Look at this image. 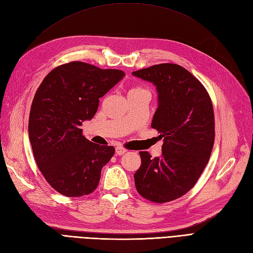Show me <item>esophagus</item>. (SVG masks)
<instances>
[{"mask_svg":"<svg viewBox=\"0 0 253 253\" xmlns=\"http://www.w3.org/2000/svg\"><path fill=\"white\" fill-rule=\"evenodd\" d=\"M126 152V149H125L124 147H117L116 148V154L117 155H124Z\"/></svg>","mask_w":253,"mask_h":253,"instance_id":"esophagus-1","label":"esophagus"}]
</instances>
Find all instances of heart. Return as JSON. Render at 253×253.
Segmentation results:
<instances>
[{"instance_id": "b5f03b06", "label": "heart", "mask_w": 253, "mask_h": 253, "mask_svg": "<svg viewBox=\"0 0 253 253\" xmlns=\"http://www.w3.org/2000/svg\"><path fill=\"white\" fill-rule=\"evenodd\" d=\"M142 90H145V89L141 88V87H134L132 89H129L128 93H134V91H142Z\"/></svg>"}]
</instances>
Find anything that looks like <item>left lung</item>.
I'll return each instance as SVG.
<instances>
[{
	"label": "left lung",
	"instance_id": "left-lung-1",
	"mask_svg": "<svg viewBox=\"0 0 253 253\" xmlns=\"http://www.w3.org/2000/svg\"><path fill=\"white\" fill-rule=\"evenodd\" d=\"M133 75L156 86L158 108L151 126L164 138L160 157L139 152L135 186L145 200L168 203L192 189L209 162L215 137L212 101L201 81L180 65L157 64Z\"/></svg>",
	"mask_w": 253,
	"mask_h": 253
}]
</instances>
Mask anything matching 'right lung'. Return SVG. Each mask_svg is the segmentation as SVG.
<instances>
[{"label":"right lung","mask_w":253,"mask_h":253,"mask_svg":"<svg viewBox=\"0 0 253 253\" xmlns=\"http://www.w3.org/2000/svg\"><path fill=\"white\" fill-rule=\"evenodd\" d=\"M125 75L73 61L53 68L37 89L29 113V141L38 168L60 194L79 197L97 188L115 148L90 142L80 126L95 116L99 98Z\"/></svg>","instance_id":"right-lung-1"}]
</instances>
